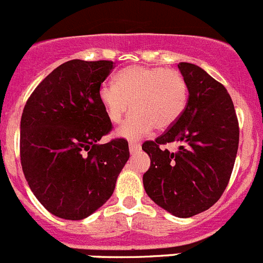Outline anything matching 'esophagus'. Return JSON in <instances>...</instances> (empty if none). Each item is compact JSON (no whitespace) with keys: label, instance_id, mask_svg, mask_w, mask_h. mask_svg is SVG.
<instances>
[{"label":"esophagus","instance_id":"esophagus-1","mask_svg":"<svg viewBox=\"0 0 263 263\" xmlns=\"http://www.w3.org/2000/svg\"><path fill=\"white\" fill-rule=\"evenodd\" d=\"M128 146H129V152H131L132 155H134V153H136V152H139V151L141 149L140 143H137V141H131Z\"/></svg>","mask_w":263,"mask_h":263}]
</instances>
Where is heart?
<instances>
[{
    "instance_id": "b5f03b06",
    "label": "heart",
    "mask_w": 263,
    "mask_h": 263,
    "mask_svg": "<svg viewBox=\"0 0 263 263\" xmlns=\"http://www.w3.org/2000/svg\"><path fill=\"white\" fill-rule=\"evenodd\" d=\"M98 98L111 123H119L129 107L132 114L118 129V136L140 139L153 128L172 127L186 110L189 86L183 76L162 67L124 68L115 84H103Z\"/></svg>"
}]
</instances>
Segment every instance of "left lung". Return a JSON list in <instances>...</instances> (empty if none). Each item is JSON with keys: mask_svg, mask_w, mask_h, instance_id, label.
<instances>
[{"mask_svg": "<svg viewBox=\"0 0 263 263\" xmlns=\"http://www.w3.org/2000/svg\"><path fill=\"white\" fill-rule=\"evenodd\" d=\"M178 68L189 86L187 106L170 128L143 144L151 158L143 183L156 204L177 217H191L223 195L235 165L240 129L226 87L198 65L179 63ZM173 141L182 143L177 153L159 148Z\"/></svg>", "mask_w": 263, "mask_h": 263, "instance_id": "left-lung-1", "label": "left lung"}]
</instances>
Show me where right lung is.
<instances>
[{
  "mask_svg": "<svg viewBox=\"0 0 263 263\" xmlns=\"http://www.w3.org/2000/svg\"><path fill=\"white\" fill-rule=\"evenodd\" d=\"M114 63L70 60L52 70L26 102L21 119V164L46 210L82 220L114 193L129 158L128 143L99 144L112 128L98 91Z\"/></svg>",
  "mask_w": 263,
  "mask_h": 263,
  "instance_id": "add662e5",
  "label": "right lung"
}]
</instances>
